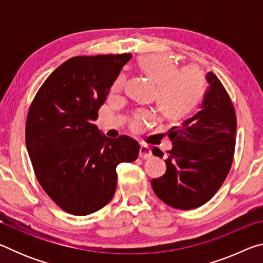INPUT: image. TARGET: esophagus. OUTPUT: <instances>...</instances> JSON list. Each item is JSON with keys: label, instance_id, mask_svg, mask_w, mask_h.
Segmentation results:
<instances>
[{"label": "esophagus", "instance_id": "1", "mask_svg": "<svg viewBox=\"0 0 263 263\" xmlns=\"http://www.w3.org/2000/svg\"><path fill=\"white\" fill-rule=\"evenodd\" d=\"M139 157L141 159H148L152 157V152H151V148L146 145H141L139 149Z\"/></svg>", "mask_w": 263, "mask_h": 263}]
</instances>
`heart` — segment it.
<instances>
[{
    "mask_svg": "<svg viewBox=\"0 0 263 263\" xmlns=\"http://www.w3.org/2000/svg\"><path fill=\"white\" fill-rule=\"evenodd\" d=\"M138 68L148 81L157 87L155 103L164 121L175 123L184 118L198 104L203 95L204 77L196 68L179 70L176 62L162 54H146L138 59ZM124 79L116 80L111 91L123 88ZM155 121L149 110H140L130 119L133 132H140Z\"/></svg>",
    "mask_w": 263,
    "mask_h": 263,
    "instance_id": "b5f03b06",
    "label": "heart"
}]
</instances>
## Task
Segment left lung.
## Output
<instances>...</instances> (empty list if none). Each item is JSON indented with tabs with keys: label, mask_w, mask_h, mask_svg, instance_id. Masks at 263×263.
Here are the masks:
<instances>
[{
	"label": "left lung",
	"mask_w": 263,
	"mask_h": 263,
	"mask_svg": "<svg viewBox=\"0 0 263 263\" xmlns=\"http://www.w3.org/2000/svg\"><path fill=\"white\" fill-rule=\"evenodd\" d=\"M208 89L193 117L168 131L173 147L164 160L167 171L151 181L155 195L168 205L190 210L206 203L220 188L232 164L237 118L224 86L212 72ZM152 153H163L158 147Z\"/></svg>",
	"instance_id": "left-lung-1"
}]
</instances>
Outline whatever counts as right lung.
<instances>
[{
	"mask_svg": "<svg viewBox=\"0 0 263 263\" xmlns=\"http://www.w3.org/2000/svg\"><path fill=\"white\" fill-rule=\"evenodd\" d=\"M131 54L70 58L39 89L30 106L25 141L35 176L62 210L86 216L114 197L116 167L138 158L127 136L108 138L94 121Z\"/></svg>",
	"mask_w": 263,
	"mask_h": 263,
	"instance_id": "obj_1",
	"label": "right lung"
}]
</instances>
